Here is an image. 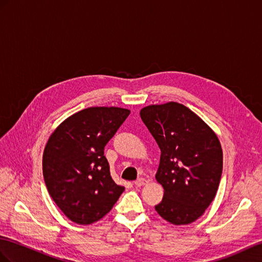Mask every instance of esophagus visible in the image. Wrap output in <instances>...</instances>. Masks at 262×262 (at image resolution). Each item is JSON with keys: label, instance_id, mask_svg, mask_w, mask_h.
Returning <instances> with one entry per match:
<instances>
[{"label": "esophagus", "instance_id": "esophagus-1", "mask_svg": "<svg viewBox=\"0 0 262 262\" xmlns=\"http://www.w3.org/2000/svg\"><path fill=\"white\" fill-rule=\"evenodd\" d=\"M146 183H148V180L144 179V178H140V179L135 181V186L136 187H143Z\"/></svg>", "mask_w": 262, "mask_h": 262}]
</instances>
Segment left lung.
Instances as JSON below:
<instances>
[{
    "mask_svg": "<svg viewBox=\"0 0 262 262\" xmlns=\"http://www.w3.org/2000/svg\"><path fill=\"white\" fill-rule=\"evenodd\" d=\"M161 150L157 181L164 189L156 206L164 220L189 225L214 199L222 173L218 137L200 117L178 102L151 104L140 111Z\"/></svg>",
    "mask_w": 262,
    "mask_h": 262,
    "instance_id": "left-lung-1",
    "label": "left lung"
}]
</instances>
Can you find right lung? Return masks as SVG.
<instances>
[{"mask_svg": "<svg viewBox=\"0 0 262 262\" xmlns=\"http://www.w3.org/2000/svg\"><path fill=\"white\" fill-rule=\"evenodd\" d=\"M129 114L123 107H88L63 121L48 140L42 159L46 186L78 225L103 218L124 191L112 180L104 146Z\"/></svg>", "mask_w": 262, "mask_h": 262, "instance_id": "add662e5", "label": "right lung"}]
</instances>
